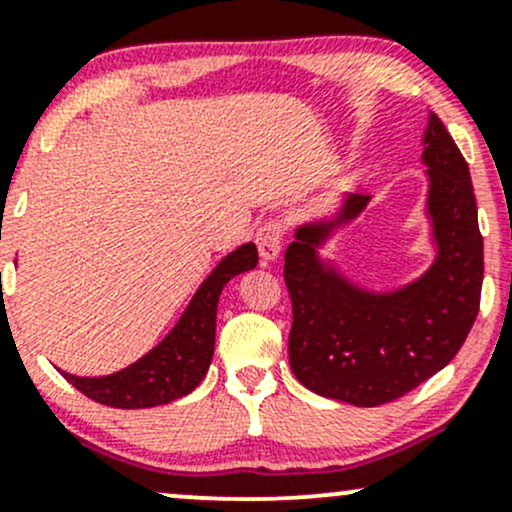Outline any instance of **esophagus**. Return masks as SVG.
Instances as JSON below:
<instances>
[{
  "label": "esophagus",
  "instance_id": "34e87169",
  "mask_svg": "<svg viewBox=\"0 0 512 512\" xmlns=\"http://www.w3.org/2000/svg\"><path fill=\"white\" fill-rule=\"evenodd\" d=\"M283 232V222H278V219H268V222H263V227L256 232V246L263 263L276 261L280 256V249H283Z\"/></svg>",
  "mask_w": 512,
  "mask_h": 512
}]
</instances>
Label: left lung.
Instances as JSON below:
<instances>
[{"instance_id": "8db88e82", "label": "left lung", "mask_w": 512, "mask_h": 512, "mask_svg": "<svg viewBox=\"0 0 512 512\" xmlns=\"http://www.w3.org/2000/svg\"><path fill=\"white\" fill-rule=\"evenodd\" d=\"M422 146L437 256L420 278L376 293L320 256L334 229L366 210L368 195H346L334 219L300 224L285 251L290 368L312 393L356 408L390 403L442 371L474 327L483 239L469 166L437 114H430Z\"/></svg>"}]
</instances>
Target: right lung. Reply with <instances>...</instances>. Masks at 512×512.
I'll list each match as a JSON object with an SVG mask.
<instances>
[{
  "label": "right lung",
  "instance_id": "1",
  "mask_svg": "<svg viewBox=\"0 0 512 512\" xmlns=\"http://www.w3.org/2000/svg\"><path fill=\"white\" fill-rule=\"evenodd\" d=\"M256 263L258 251L251 241L224 256L210 276L202 280L168 337L131 366L95 378L60 373L87 398L122 410L156 408L192 393L212 364L214 324L222 288L239 273L256 268Z\"/></svg>",
  "mask_w": 512,
  "mask_h": 512
}]
</instances>
